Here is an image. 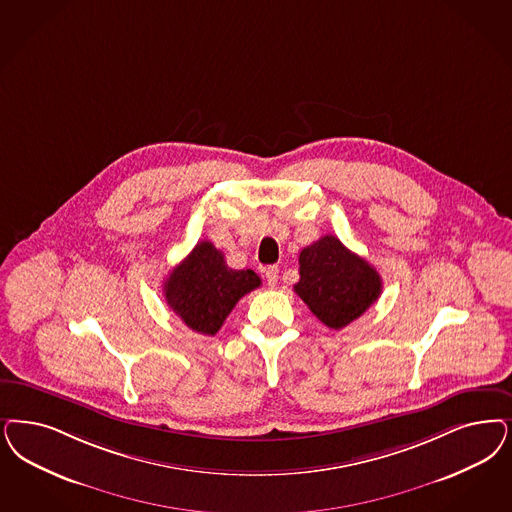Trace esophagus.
Returning a JSON list of instances; mask_svg holds the SVG:
<instances>
[{"label":"esophagus","instance_id":"34e87169","mask_svg":"<svg viewBox=\"0 0 512 512\" xmlns=\"http://www.w3.org/2000/svg\"><path fill=\"white\" fill-rule=\"evenodd\" d=\"M265 276L268 287H276V283H278V276H280L278 266H268L265 270Z\"/></svg>","mask_w":512,"mask_h":512}]
</instances>
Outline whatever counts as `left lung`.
Masks as SVG:
<instances>
[{"mask_svg": "<svg viewBox=\"0 0 512 512\" xmlns=\"http://www.w3.org/2000/svg\"><path fill=\"white\" fill-rule=\"evenodd\" d=\"M299 265L300 280L293 289L331 329H342L365 314L382 293L376 268L333 234L304 247Z\"/></svg>", "mask_w": 512, "mask_h": 512, "instance_id": "1", "label": "left lung"}]
</instances>
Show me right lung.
I'll return each instance as SVG.
<instances>
[{"mask_svg": "<svg viewBox=\"0 0 512 512\" xmlns=\"http://www.w3.org/2000/svg\"><path fill=\"white\" fill-rule=\"evenodd\" d=\"M261 285L253 270H232L225 255L202 240L170 272L164 297L181 321L200 335L213 336L249 291Z\"/></svg>", "mask_w": 512, "mask_h": 512, "instance_id": "obj_1", "label": "right lung"}]
</instances>
